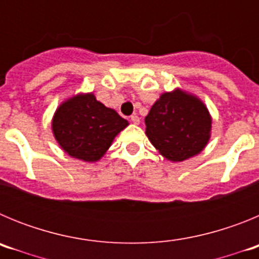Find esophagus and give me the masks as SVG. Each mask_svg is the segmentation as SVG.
I'll list each match as a JSON object with an SVG mask.
<instances>
[{
    "label": "esophagus",
    "instance_id": "esophagus-1",
    "mask_svg": "<svg viewBox=\"0 0 259 259\" xmlns=\"http://www.w3.org/2000/svg\"><path fill=\"white\" fill-rule=\"evenodd\" d=\"M131 122L134 123V124H140V118L137 115H132L131 116Z\"/></svg>",
    "mask_w": 259,
    "mask_h": 259
}]
</instances>
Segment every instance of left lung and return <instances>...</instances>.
Masks as SVG:
<instances>
[{
    "instance_id": "obj_1",
    "label": "left lung",
    "mask_w": 259,
    "mask_h": 259,
    "mask_svg": "<svg viewBox=\"0 0 259 259\" xmlns=\"http://www.w3.org/2000/svg\"><path fill=\"white\" fill-rule=\"evenodd\" d=\"M212 118L202 100L182 88L164 92L145 116L146 136L170 162L200 154L211 137Z\"/></svg>"
}]
</instances>
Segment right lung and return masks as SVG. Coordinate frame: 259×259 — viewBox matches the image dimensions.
Wrapping results in <instances>:
<instances>
[{
  "mask_svg": "<svg viewBox=\"0 0 259 259\" xmlns=\"http://www.w3.org/2000/svg\"><path fill=\"white\" fill-rule=\"evenodd\" d=\"M128 124L115 110L97 101L92 92L77 93L57 107L52 132L66 154L93 163L104 157L114 139Z\"/></svg>",
  "mask_w": 259,
  "mask_h": 259,
  "instance_id": "obj_1",
  "label": "right lung"
}]
</instances>
